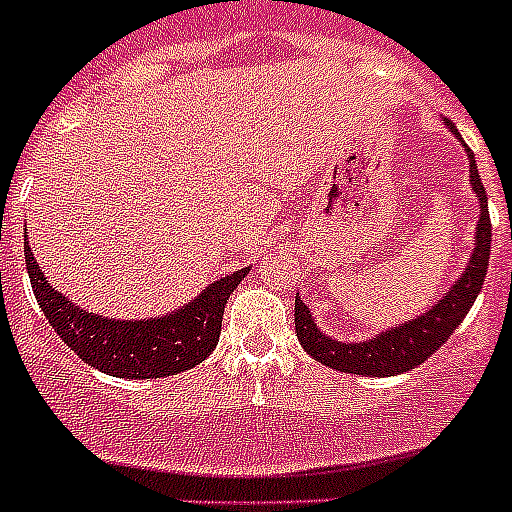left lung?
<instances>
[{"instance_id":"8db88e82","label":"left lung","mask_w":512,"mask_h":512,"mask_svg":"<svg viewBox=\"0 0 512 512\" xmlns=\"http://www.w3.org/2000/svg\"><path fill=\"white\" fill-rule=\"evenodd\" d=\"M449 128L451 133H456L459 138V130L451 120ZM469 156V176H472L474 194L482 202V215H479L477 225V243H474L472 261H469V269L461 274L459 282L451 287V292H446L441 302L436 307L420 315V318L408 320L402 323L400 328H392L387 333H379L377 338L364 343H341L330 341L328 336H323L312 320L310 310H307L305 302L297 297L295 300V330L297 338H300L302 348L320 364L330 366V369H338V372L348 374H369V377H392V374L410 372L415 366L423 364L433 351L449 341V336L459 328V323L464 320V315L469 312V307L474 305L477 295L482 292V284H485L487 266H490V243H492V225H490V212H487V194L485 184L479 179L477 164H474L472 151L467 148Z\"/></svg>"}]
</instances>
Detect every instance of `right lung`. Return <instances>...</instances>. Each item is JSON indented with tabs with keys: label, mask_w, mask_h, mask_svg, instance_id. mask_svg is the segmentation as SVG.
Returning a JSON list of instances; mask_svg holds the SVG:
<instances>
[{
	"label": "right lung",
	"mask_w": 512,
	"mask_h": 512,
	"mask_svg": "<svg viewBox=\"0 0 512 512\" xmlns=\"http://www.w3.org/2000/svg\"><path fill=\"white\" fill-rule=\"evenodd\" d=\"M25 264L35 300L58 338L94 369L125 379L169 377L205 361L220 338L225 302L251 271L241 269L217 279L184 310L166 318L107 320L58 295L27 246Z\"/></svg>",
	"instance_id": "obj_1"
}]
</instances>
